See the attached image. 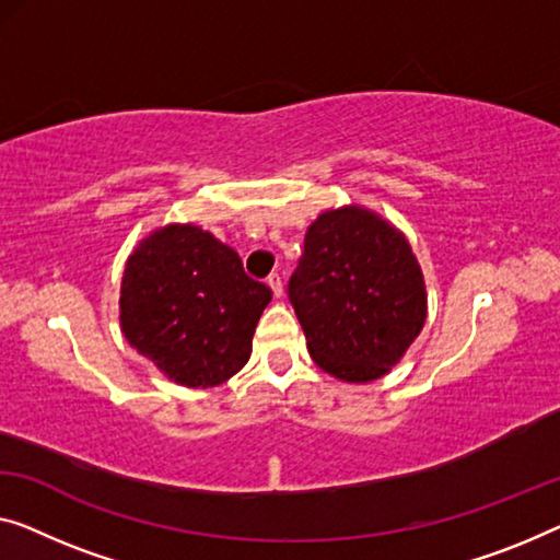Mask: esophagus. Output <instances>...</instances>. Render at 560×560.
<instances>
[{
	"label": "esophagus",
	"instance_id": "esophagus-1",
	"mask_svg": "<svg viewBox=\"0 0 560 560\" xmlns=\"http://www.w3.org/2000/svg\"><path fill=\"white\" fill-rule=\"evenodd\" d=\"M266 283H269V289L273 291V296L281 299V294H283V283H281V277H279V273H271V277L266 279Z\"/></svg>",
	"mask_w": 560,
	"mask_h": 560
}]
</instances>
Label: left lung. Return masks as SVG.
<instances>
[{"label": "left lung", "instance_id": "1", "mask_svg": "<svg viewBox=\"0 0 560 560\" xmlns=\"http://www.w3.org/2000/svg\"><path fill=\"white\" fill-rule=\"evenodd\" d=\"M289 299L312 360L352 385L385 377L428 319L410 241L354 203L322 211L306 229Z\"/></svg>", "mask_w": 560, "mask_h": 560}]
</instances>
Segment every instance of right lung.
Masks as SVG:
<instances>
[{
  "mask_svg": "<svg viewBox=\"0 0 560 560\" xmlns=\"http://www.w3.org/2000/svg\"><path fill=\"white\" fill-rule=\"evenodd\" d=\"M271 289L196 223L155 229L125 261L120 329L130 347L183 387H215L252 357Z\"/></svg>",
  "mask_w": 560,
  "mask_h": 560,
  "instance_id": "obj_1",
  "label": "right lung"
}]
</instances>
